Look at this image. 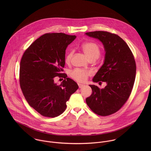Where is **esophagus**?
I'll return each mask as SVG.
<instances>
[{
	"label": "esophagus",
	"instance_id": "1",
	"mask_svg": "<svg viewBox=\"0 0 151 151\" xmlns=\"http://www.w3.org/2000/svg\"><path fill=\"white\" fill-rule=\"evenodd\" d=\"M78 87H79L80 88H83V86H85V85H84V84H80V83H78Z\"/></svg>",
	"mask_w": 151,
	"mask_h": 151
}]
</instances>
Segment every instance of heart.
Segmentation results:
<instances>
[{
	"label": "heart",
	"mask_w": 151,
	"mask_h": 151,
	"mask_svg": "<svg viewBox=\"0 0 151 151\" xmlns=\"http://www.w3.org/2000/svg\"><path fill=\"white\" fill-rule=\"evenodd\" d=\"M81 48L89 60L96 59L100 55L101 47L99 45L95 42L88 41L82 44ZM73 55V51L70 50L65 56V62L69 64ZM91 75L89 71L76 68L71 70L70 73V77L76 81L83 83L85 82L88 77Z\"/></svg>",
	"instance_id": "obj_1"
}]
</instances>
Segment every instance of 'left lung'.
Wrapping results in <instances>:
<instances>
[{
  "label": "left lung",
  "mask_w": 151,
  "mask_h": 151,
  "mask_svg": "<svg viewBox=\"0 0 151 151\" xmlns=\"http://www.w3.org/2000/svg\"><path fill=\"white\" fill-rule=\"evenodd\" d=\"M86 34L99 40L104 45L105 62L93 81L107 84L104 89L89 85L92 92L86 98V104L95 114L107 116L119 110L128 100L135 79V61L129 46L119 35L102 31Z\"/></svg>",
  "instance_id": "left-lung-1"
}]
</instances>
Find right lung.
Segmentation results:
<instances>
[{
	"label": "right lung",
	"instance_id": "obj_1",
	"mask_svg": "<svg viewBox=\"0 0 151 151\" xmlns=\"http://www.w3.org/2000/svg\"><path fill=\"white\" fill-rule=\"evenodd\" d=\"M76 38L64 33L45 34L22 56L19 82L22 93L29 105L43 116L55 117L63 113L66 102L78 88L63 73L65 49ZM56 76L64 78L60 85L54 83Z\"/></svg>",
	"mask_w": 151,
	"mask_h": 151
}]
</instances>
